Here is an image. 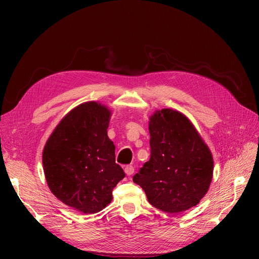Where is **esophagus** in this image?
Returning a JSON list of instances; mask_svg holds the SVG:
<instances>
[{"mask_svg": "<svg viewBox=\"0 0 259 259\" xmlns=\"http://www.w3.org/2000/svg\"><path fill=\"white\" fill-rule=\"evenodd\" d=\"M134 170H135L134 166H132V165H126L124 167V171L126 173L127 176H131V175L134 174Z\"/></svg>", "mask_w": 259, "mask_h": 259, "instance_id": "esophagus-1", "label": "esophagus"}]
</instances>
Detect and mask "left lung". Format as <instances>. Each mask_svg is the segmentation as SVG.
Wrapping results in <instances>:
<instances>
[{"label": "left lung", "mask_w": 259, "mask_h": 259, "mask_svg": "<svg viewBox=\"0 0 259 259\" xmlns=\"http://www.w3.org/2000/svg\"><path fill=\"white\" fill-rule=\"evenodd\" d=\"M150 160L133 177L149 203L170 214L193 206L208 191L214 161L207 145L188 117L173 109L149 117Z\"/></svg>", "instance_id": "1"}]
</instances>
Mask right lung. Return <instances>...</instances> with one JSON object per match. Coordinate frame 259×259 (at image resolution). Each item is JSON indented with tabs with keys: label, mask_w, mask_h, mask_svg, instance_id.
Instances as JSON below:
<instances>
[{
	"label": "right lung",
	"mask_w": 259,
	"mask_h": 259,
	"mask_svg": "<svg viewBox=\"0 0 259 259\" xmlns=\"http://www.w3.org/2000/svg\"><path fill=\"white\" fill-rule=\"evenodd\" d=\"M111 110L88 101L62 117L43 150V168L52 193L84 214L98 213L112 201L125 177L108 137Z\"/></svg>",
	"instance_id": "1"
}]
</instances>
